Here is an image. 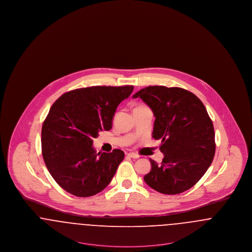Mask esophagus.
Segmentation results:
<instances>
[{"label":"esophagus","mask_w":252,"mask_h":252,"mask_svg":"<svg viewBox=\"0 0 252 252\" xmlns=\"http://www.w3.org/2000/svg\"><path fill=\"white\" fill-rule=\"evenodd\" d=\"M126 155L128 157H130L132 158H138L140 157L138 154H136V153H127Z\"/></svg>","instance_id":"1"}]
</instances>
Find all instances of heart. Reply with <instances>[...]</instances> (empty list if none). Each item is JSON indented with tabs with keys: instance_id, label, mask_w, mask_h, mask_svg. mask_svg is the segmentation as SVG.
I'll use <instances>...</instances> for the list:
<instances>
[{
	"instance_id": "obj_1",
	"label": "heart",
	"mask_w": 252,
	"mask_h": 252,
	"mask_svg": "<svg viewBox=\"0 0 252 252\" xmlns=\"http://www.w3.org/2000/svg\"><path fill=\"white\" fill-rule=\"evenodd\" d=\"M142 107H144V106H139V107H137V108H142Z\"/></svg>"
}]
</instances>
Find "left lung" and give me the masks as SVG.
Listing matches in <instances>:
<instances>
[{
  "mask_svg": "<svg viewBox=\"0 0 252 252\" xmlns=\"http://www.w3.org/2000/svg\"><path fill=\"white\" fill-rule=\"evenodd\" d=\"M152 109L153 138L160 140L161 163L150 158L145 183L157 192L178 194L203 177L216 153L215 129L199 98L181 88L149 86L136 93Z\"/></svg>",
  "mask_w": 252,
  "mask_h": 252,
  "instance_id": "left-lung-1",
  "label": "left lung"
}]
</instances>
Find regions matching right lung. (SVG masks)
Wrapping results in <instances>:
<instances>
[{"label":"right lung","mask_w":252,"mask_h":252,"mask_svg":"<svg viewBox=\"0 0 252 252\" xmlns=\"http://www.w3.org/2000/svg\"><path fill=\"white\" fill-rule=\"evenodd\" d=\"M133 86H94L68 92L49 110L41 129L46 167L62 189L79 197L103 191L112 180L125 153L99 152L93 139L111 128L118 105Z\"/></svg>","instance_id":"1"}]
</instances>
